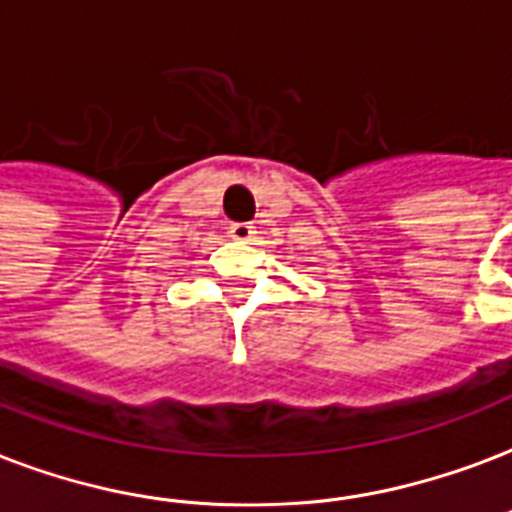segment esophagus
Wrapping results in <instances>:
<instances>
[{"mask_svg": "<svg viewBox=\"0 0 512 512\" xmlns=\"http://www.w3.org/2000/svg\"><path fill=\"white\" fill-rule=\"evenodd\" d=\"M230 239L233 241H241V244H247V241H252L255 239V225H252V222H233V225H230Z\"/></svg>", "mask_w": 512, "mask_h": 512, "instance_id": "34e87169", "label": "esophagus"}]
</instances>
